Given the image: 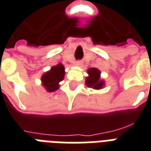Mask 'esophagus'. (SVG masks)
Masks as SVG:
<instances>
[{"label":"esophagus","mask_w":151,"mask_h":151,"mask_svg":"<svg viewBox=\"0 0 151 151\" xmlns=\"http://www.w3.org/2000/svg\"><path fill=\"white\" fill-rule=\"evenodd\" d=\"M74 65H75L76 66H81V65H82V63H81V61H77V62L74 63Z\"/></svg>","instance_id":"obj_1"}]
</instances>
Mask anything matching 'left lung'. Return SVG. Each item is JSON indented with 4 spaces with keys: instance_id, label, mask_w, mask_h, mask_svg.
<instances>
[{
    "instance_id": "left-lung-1",
    "label": "left lung",
    "mask_w": 151,
    "mask_h": 151,
    "mask_svg": "<svg viewBox=\"0 0 151 151\" xmlns=\"http://www.w3.org/2000/svg\"><path fill=\"white\" fill-rule=\"evenodd\" d=\"M88 77L86 78V85L87 87L93 89H101L105 86V81L101 78V71L96 68L88 69Z\"/></svg>"
}]
</instances>
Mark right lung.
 <instances>
[{
	"mask_svg": "<svg viewBox=\"0 0 151 151\" xmlns=\"http://www.w3.org/2000/svg\"><path fill=\"white\" fill-rule=\"evenodd\" d=\"M65 76V67L62 63H58L50 68L41 77L42 86L47 92L52 93L59 88V82L62 81Z\"/></svg>",
	"mask_w": 151,
	"mask_h": 151,
	"instance_id": "obj_1",
	"label": "right lung"
}]
</instances>
